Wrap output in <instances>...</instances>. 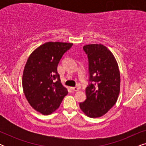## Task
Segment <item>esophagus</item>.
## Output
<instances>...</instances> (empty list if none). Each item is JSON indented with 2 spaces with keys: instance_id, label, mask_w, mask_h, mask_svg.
<instances>
[{
  "instance_id": "esophagus-1",
  "label": "esophagus",
  "mask_w": 146,
  "mask_h": 146,
  "mask_svg": "<svg viewBox=\"0 0 146 146\" xmlns=\"http://www.w3.org/2000/svg\"><path fill=\"white\" fill-rule=\"evenodd\" d=\"M71 90L73 91L77 92V91H78L79 89H78V88H77V87H71Z\"/></svg>"
}]
</instances>
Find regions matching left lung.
Here are the masks:
<instances>
[{"instance_id":"8db88e82","label":"left lung","mask_w":146,"mask_h":146,"mask_svg":"<svg viewBox=\"0 0 146 146\" xmlns=\"http://www.w3.org/2000/svg\"><path fill=\"white\" fill-rule=\"evenodd\" d=\"M88 59L90 84L86 99L80 108L87 116L99 117L116 103L120 90V74L113 54L102 44L84 46Z\"/></svg>"}]
</instances>
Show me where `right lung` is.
<instances>
[{
	"mask_svg": "<svg viewBox=\"0 0 146 146\" xmlns=\"http://www.w3.org/2000/svg\"><path fill=\"white\" fill-rule=\"evenodd\" d=\"M73 44L48 42L35 50L23 75L25 97L35 110L49 115L58 108L68 90L62 84L57 66Z\"/></svg>",
	"mask_w": 146,
	"mask_h": 146,
	"instance_id": "right-lung-1",
	"label": "right lung"
}]
</instances>
